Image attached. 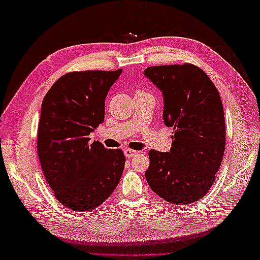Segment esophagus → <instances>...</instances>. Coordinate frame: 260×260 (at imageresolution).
I'll return each mask as SVG.
<instances>
[{"instance_id": "obj_1", "label": "esophagus", "mask_w": 260, "mask_h": 260, "mask_svg": "<svg viewBox=\"0 0 260 260\" xmlns=\"http://www.w3.org/2000/svg\"><path fill=\"white\" fill-rule=\"evenodd\" d=\"M137 153H139V152L134 151V150H131V148H125V150H124V154H125L126 157H133V156L136 155Z\"/></svg>"}]
</instances>
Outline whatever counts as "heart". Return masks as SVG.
<instances>
[{"instance_id":"1","label":"heart","mask_w":260,"mask_h":260,"mask_svg":"<svg viewBox=\"0 0 260 260\" xmlns=\"http://www.w3.org/2000/svg\"><path fill=\"white\" fill-rule=\"evenodd\" d=\"M137 92H143V91H137Z\"/></svg>"}]
</instances>
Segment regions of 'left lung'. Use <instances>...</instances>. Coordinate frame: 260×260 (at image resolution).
<instances>
[{"label":"left lung","instance_id":"1","mask_svg":"<svg viewBox=\"0 0 260 260\" xmlns=\"http://www.w3.org/2000/svg\"><path fill=\"white\" fill-rule=\"evenodd\" d=\"M144 75L162 91L164 124L173 128L169 152H148L146 181L165 201L191 204L207 194L221 165L225 145L221 98L194 64L155 66Z\"/></svg>","mask_w":260,"mask_h":260}]
</instances>
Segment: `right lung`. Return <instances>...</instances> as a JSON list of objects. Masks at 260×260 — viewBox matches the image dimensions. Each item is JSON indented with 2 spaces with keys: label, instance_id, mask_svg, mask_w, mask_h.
I'll return each instance as SVG.
<instances>
[{
  "label": "right lung",
  "instance_id": "right-lung-1",
  "mask_svg": "<svg viewBox=\"0 0 260 260\" xmlns=\"http://www.w3.org/2000/svg\"><path fill=\"white\" fill-rule=\"evenodd\" d=\"M115 71L68 73L54 82L42 102L38 155L54 198L75 211H91L119 183L125 155L90 142L104 121L105 99L118 79Z\"/></svg>",
  "mask_w": 260,
  "mask_h": 260
}]
</instances>
